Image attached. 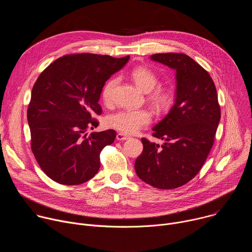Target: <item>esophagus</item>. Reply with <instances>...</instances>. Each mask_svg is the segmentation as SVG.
Listing matches in <instances>:
<instances>
[{
  "instance_id": "obj_1",
  "label": "esophagus",
  "mask_w": 252,
  "mask_h": 252,
  "mask_svg": "<svg viewBox=\"0 0 252 252\" xmlns=\"http://www.w3.org/2000/svg\"><path fill=\"white\" fill-rule=\"evenodd\" d=\"M127 138H129V135H127V134H126V133L119 132V133L117 134V139H118V140H126V139H127Z\"/></svg>"
}]
</instances>
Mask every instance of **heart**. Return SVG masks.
<instances>
[{
	"mask_svg": "<svg viewBox=\"0 0 252 252\" xmlns=\"http://www.w3.org/2000/svg\"><path fill=\"white\" fill-rule=\"evenodd\" d=\"M135 85L143 92H150L149 97L155 107L163 111L170 102V93L164 88H156L158 78L155 71L146 67L137 66L130 73ZM118 85V79L113 78L107 81L101 89V98L104 104L111 105L114 100V92ZM152 122V114L147 109L122 110L107 119V126L122 131L123 133H134L141 127L148 126Z\"/></svg>",
	"mask_w": 252,
	"mask_h": 252,
	"instance_id": "heart-1",
	"label": "heart"
}]
</instances>
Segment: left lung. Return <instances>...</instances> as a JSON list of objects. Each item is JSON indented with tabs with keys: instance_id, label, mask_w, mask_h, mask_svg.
Listing matches in <instances>:
<instances>
[{
	"instance_id": "obj_1",
	"label": "left lung",
	"mask_w": 252,
	"mask_h": 252,
	"mask_svg": "<svg viewBox=\"0 0 252 252\" xmlns=\"http://www.w3.org/2000/svg\"><path fill=\"white\" fill-rule=\"evenodd\" d=\"M152 60L176 71V98L153 136L159 146L142 137L143 151L136 158L137 176L159 189L182 187L198 173L213 146L220 120L217 88L200 64L185 54H155Z\"/></svg>"
}]
</instances>
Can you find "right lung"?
I'll return each instance as SVG.
<instances>
[{
  "mask_svg": "<svg viewBox=\"0 0 252 252\" xmlns=\"http://www.w3.org/2000/svg\"><path fill=\"white\" fill-rule=\"evenodd\" d=\"M129 56L70 54L57 59L39 76L28 106L31 149L42 170L54 182L77 186L99 169L102 149L117 132H92L101 115L98 99L104 83Z\"/></svg>",
  "mask_w": 252,
  "mask_h": 252,
  "instance_id": "right-lung-1",
  "label": "right lung"
}]
</instances>
